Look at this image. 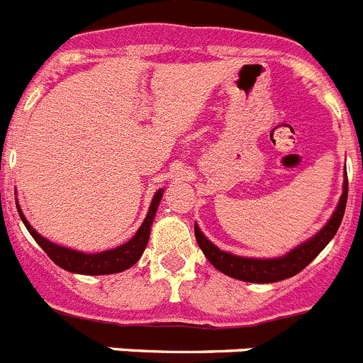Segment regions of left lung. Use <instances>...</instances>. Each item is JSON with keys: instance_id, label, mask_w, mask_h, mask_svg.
Masks as SVG:
<instances>
[{"instance_id": "left-lung-1", "label": "left lung", "mask_w": 363, "mask_h": 363, "mask_svg": "<svg viewBox=\"0 0 363 363\" xmlns=\"http://www.w3.org/2000/svg\"><path fill=\"white\" fill-rule=\"evenodd\" d=\"M345 203H347V172H345L342 196H340L338 205L329 221L314 236L278 258H247V256L221 251L220 247L207 240V236L201 233L196 223H194V234H196V242L203 251L205 258L209 259L220 272L230 278H236V280L251 281V284H272V281H280L298 274L325 249L327 243L335 238L336 230L342 223Z\"/></svg>"}]
</instances>
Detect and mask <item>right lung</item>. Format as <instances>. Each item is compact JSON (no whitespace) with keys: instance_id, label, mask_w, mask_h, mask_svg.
Listing matches in <instances>:
<instances>
[{"instance_id":"obj_1","label":"right lung","mask_w":363,"mask_h":363,"mask_svg":"<svg viewBox=\"0 0 363 363\" xmlns=\"http://www.w3.org/2000/svg\"><path fill=\"white\" fill-rule=\"evenodd\" d=\"M163 191L165 189H158L156 194L152 196L150 201L149 213H147L145 220L140 225L138 233L134 234L133 238L127 243H121L116 249H108V251L94 252V255H86L82 251H74L70 247L57 245V243L50 242L45 236H41L34 227L28 223V220L25 218V214L19 209V203H16L18 207L19 218L23 220L25 227L30 233V236L38 242V245L43 249L49 258L52 259L54 264L60 265L62 269L69 272H76V274H89V277H98V274H116V272L125 271V269H130L138 259L142 258L143 251H145L147 243H149L150 236V227H152L154 216H156V211H158V205L162 201Z\"/></svg>"}]
</instances>
